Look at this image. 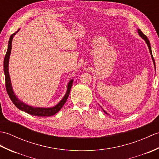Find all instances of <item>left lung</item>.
Wrapping results in <instances>:
<instances>
[{
    "label": "left lung",
    "mask_w": 159,
    "mask_h": 159,
    "mask_svg": "<svg viewBox=\"0 0 159 159\" xmlns=\"http://www.w3.org/2000/svg\"><path fill=\"white\" fill-rule=\"evenodd\" d=\"M137 31H138V33H139V36L141 37V38H142L143 39H144L145 40V42H146V43H147V45H148V48H149V50H150V55H151V57H152V61H153V63H154V69H155V71H156V66H155V62H154V58H153V56H152V49H151V46H150V42H149V40H148V38L143 33L141 32V31L140 29H137ZM102 108V107H101ZM102 109L103 110V111L104 113H105L106 114H107V115H109V113H107V111H105V110H104L102 108Z\"/></svg>",
    "instance_id": "left-lung-1"
}]
</instances>
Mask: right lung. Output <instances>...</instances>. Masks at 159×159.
<instances>
[{"label": "right lung", "mask_w": 159, "mask_h": 159, "mask_svg": "<svg viewBox=\"0 0 159 159\" xmlns=\"http://www.w3.org/2000/svg\"><path fill=\"white\" fill-rule=\"evenodd\" d=\"M20 31V29L17 31L16 33H13L11 36L9 40L8 43V48L7 50V53L4 59V64H3V68H4V73L5 76V85H6V89L8 95L10 98V99L12 101V102L14 104V105L22 111H25V113H29L30 115L35 116H39V117H50L54 116V115L58 113L61 110V109L63 107L64 104L66 103L67 98L69 96V94L70 92L71 87H72V83H73V79H71L67 86V91L66 93L63 98L61 100L60 102L57 104L55 106L52 107H35L33 106H30L27 104H25L22 101L20 100L18 97L16 96L14 92H13V87L11 85V79H10V76L9 73V57L11 55V44H12V40L13 37L17 33Z\"/></svg>", "instance_id": "obj_1"}]
</instances>
